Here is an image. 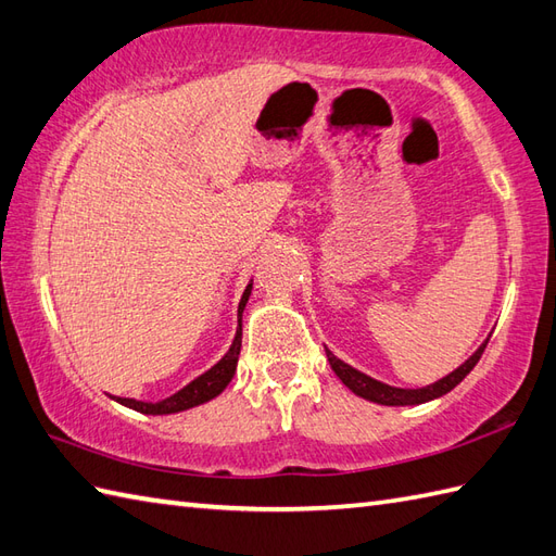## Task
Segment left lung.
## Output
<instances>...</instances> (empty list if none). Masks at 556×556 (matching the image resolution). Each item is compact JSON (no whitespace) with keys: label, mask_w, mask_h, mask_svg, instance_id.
I'll list each match as a JSON object with an SVG mask.
<instances>
[{"label":"left lung","mask_w":556,"mask_h":556,"mask_svg":"<svg viewBox=\"0 0 556 556\" xmlns=\"http://www.w3.org/2000/svg\"><path fill=\"white\" fill-rule=\"evenodd\" d=\"M488 340L480 344V348L468 356V359L456 368V371H452L450 376H445L442 380L433 382V386L428 388H418V390H404V388H392V386H386V382L380 380H374L371 376H366L362 371H356V368H352L350 364L340 362L336 354H332L330 350H326V356L330 362V368L336 371V376L348 386L354 394H359V397L368 400V402H376V404H386V406H406V404H424V402H430L435 397H442V394H447L450 390H454L459 382L471 374V368L478 364L480 354H483Z\"/></svg>","instance_id":"left-lung-1"}]
</instances>
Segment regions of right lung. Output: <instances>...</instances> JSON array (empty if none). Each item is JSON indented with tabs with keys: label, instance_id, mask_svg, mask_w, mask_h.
Here are the masks:
<instances>
[{
	"label": "right lung",
	"instance_id": "obj_1",
	"mask_svg": "<svg viewBox=\"0 0 556 556\" xmlns=\"http://www.w3.org/2000/svg\"><path fill=\"white\" fill-rule=\"evenodd\" d=\"M250 292H252V282L247 286V290L242 292V300L238 306V332H236V340H232L230 350L226 352L224 359H220L216 366L208 368L206 374H202L200 378H194L190 386H185L182 390H178L176 394H170V397L162 400V402H138V400H128V397H118L116 402H121L123 406H130V409L140 412V414H176V412H185V409H192L197 404H204L208 400H214L216 394H220L226 390L228 382L236 376V366H238V356H240V348H242V309L247 300H250Z\"/></svg>",
	"mask_w": 556,
	"mask_h": 556
}]
</instances>
